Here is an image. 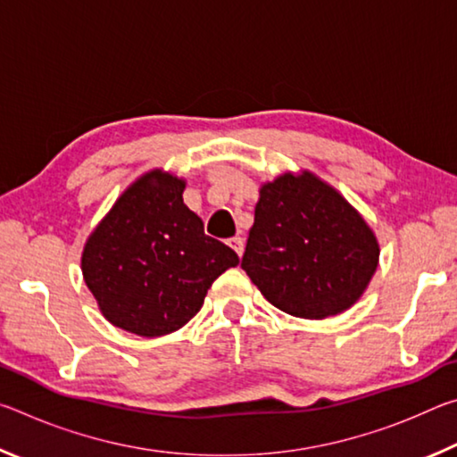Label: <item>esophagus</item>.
<instances>
[{"label":"esophagus","mask_w":457,"mask_h":457,"mask_svg":"<svg viewBox=\"0 0 457 457\" xmlns=\"http://www.w3.org/2000/svg\"><path fill=\"white\" fill-rule=\"evenodd\" d=\"M229 245L234 247V252L237 253L239 258H242V253H244V237H239V236L231 237V239H229Z\"/></svg>","instance_id":"1"}]
</instances>
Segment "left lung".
I'll return each mask as SVG.
<instances>
[{"instance_id": "1", "label": "left lung", "mask_w": 457, "mask_h": 457, "mask_svg": "<svg viewBox=\"0 0 457 457\" xmlns=\"http://www.w3.org/2000/svg\"><path fill=\"white\" fill-rule=\"evenodd\" d=\"M378 244L357 210L312 173L260 189L242 268L270 304L298 319L351 308L373 278Z\"/></svg>"}]
</instances>
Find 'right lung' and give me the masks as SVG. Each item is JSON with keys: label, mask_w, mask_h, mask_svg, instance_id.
Here are the masks:
<instances>
[{"label": "right lung", "mask_w": 457, "mask_h": 457, "mask_svg": "<svg viewBox=\"0 0 457 457\" xmlns=\"http://www.w3.org/2000/svg\"><path fill=\"white\" fill-rule=\"evenodd\" d=\"M185 181L151 171L122 193L82 252L84 282L104 319L138 337L169 335L204 306L213 280L239 264L183 204Z\"/></svg>", "instance_id": "1"}]
</instances>
